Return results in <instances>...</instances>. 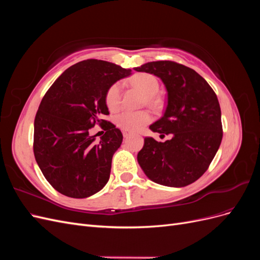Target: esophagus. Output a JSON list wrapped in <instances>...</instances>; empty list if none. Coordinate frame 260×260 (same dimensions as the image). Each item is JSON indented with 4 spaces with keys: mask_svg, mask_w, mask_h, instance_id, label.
Returning <instances> with one entry per match:
<instances>
[{
    "mask_svg": "<svg viewBox=\"0 0 260 260\" xmlns=\"http://www.w3.org/2000/svg\"><path fill=\"white\" fill-rule=\"evenodd\" d=\"M122 135H123V137H124V138H128V137L130 136V133H129V132H127V131H123V132H122Z\"/></svg>",
    "mask_w": 260,
    "mask_h": 260,
    "instance_id": "34e87169",
    "label": "esophagus"
}]
</instances>
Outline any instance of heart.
Here are the masks:
<instances>
[{"label": "heart", "mask_w": 260, "mask_h": 260, "mask_svg": "<svg viewBox=\"0 0 260 260\" xmlns=\"http://www.w3.org/2000/svg\"><path fill=\"white\" fill-rule=\"evenodd\" d=\"M130 82L136 88L143 91L147 95L148 103L156 104L155 94L159 90V82L153 75L138 74L133 76ZM105 102L112 112H116L121 106V89L120 84L116 82L109 86L106 91ZM152 115L148 111H124L116 116V124L123 131L135 132L142 129L144 125L151 122Z\"/></svg>", "instance_id": "heart-1"}]
</instances>
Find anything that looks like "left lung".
I'll use <instances>...</instances> for the list:
<instances>
[{
	"mask_svg": "<svg viewBox=\"0 0 260 260\" xmlns=\"http://www.w3.org/2000/svg\"><path fill=\"white\" fill-rule=\"evenodd\" d=\"M136 70L157 76L166 86V111L149 129L172 135L166 142L145 138L138 154L140 166L158 184H191L208 169L222 140L216 93L195 70L172 60L146 62Z\"/></svg>",
	"mask_w": 260,
	"mask_h": 260,
	"instance_id": "8db88e82",
	"label": "left lung"
}]
</instances>
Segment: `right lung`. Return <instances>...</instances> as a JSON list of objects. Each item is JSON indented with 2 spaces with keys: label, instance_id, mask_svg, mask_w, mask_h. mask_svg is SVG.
Segmentation results:
<instances>
[{
  "label": "right lung",
  "instance_id": "add662e5",
  "mask_svg": "<svg viewBox=\"0 0 260 260\" xmlns=\"http://www.w3.org/2000/svg\"><path fill=\"white\" fill-rule=\"evenodd\" d=\"M131 75L113 62L86 59L69 67L45 93L35 118L34 153L43 176L68 198L84 199L104 187L122 133L111 121L106 91ZM99 124L106 133L93 142L88 131Z\"/></svg>",
  "mask_w": 260,
  "mask_h": 260
}]
</instances>
